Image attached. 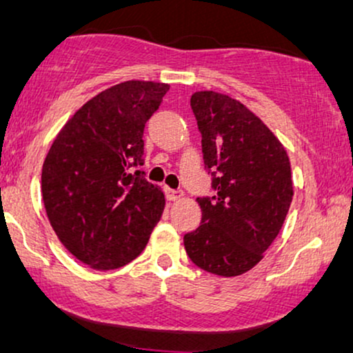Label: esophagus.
Instances as JSON below:
<instances>
[{"instance_id": "1", "label": "esophagus", "mask_w": 353, "mask_h": 353, "mask_svg": "<svg viewBox=\"0 0 353 353\" xmlns=\"http://www.w3.org/2000/svg\"><path fill=\"white\" fill-rule=\"evenodd\" d=\"M165 196H167L168 201H178V199L183 198V191H180V190H172V188H165Z\"/></svg>"}]
</instances>
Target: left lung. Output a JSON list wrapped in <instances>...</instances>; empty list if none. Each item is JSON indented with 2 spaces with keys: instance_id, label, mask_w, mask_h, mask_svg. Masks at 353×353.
Returning <instances> with one entry per match:
<instances>
[{
  "instance_id": "1",
  "label": "left lung",
  "mask_w": 353,
  "mask_h": 353,
  "mask_svg": "<svg viewBox=\"0 0 353 353\" xmlns=\"http://www.w3.org/2000/svg\"><path fill=\"white\" fill-rule=\"evenodd\" d=\"M191 110L214 196L196 199L203 217L196 230L185 234L186 254L214 275H242L263 259L288 214V154L254 112L228 94L196 91Z\"/></svg>"
}]
</instances>
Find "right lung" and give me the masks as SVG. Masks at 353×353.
Masks as SVG:
<instances>
[{
  "mask_svg": "<svg viewBox=\"0 0 353 353\" xmlns=\"http://www.w3.org/2000/svg\"><path fill=\"white\" fill-rule=\"evenodd\" d=\"M170 86L124 81L78 110L42 167V198L65 249L94 270H114L142 254L165 196L145 180L143 128Z\"/></svg>",
  "mask_w": 353,
  "mask_h": 353,
  "instance_id": "1",
  "label": "right lung"
}]
</instances>
